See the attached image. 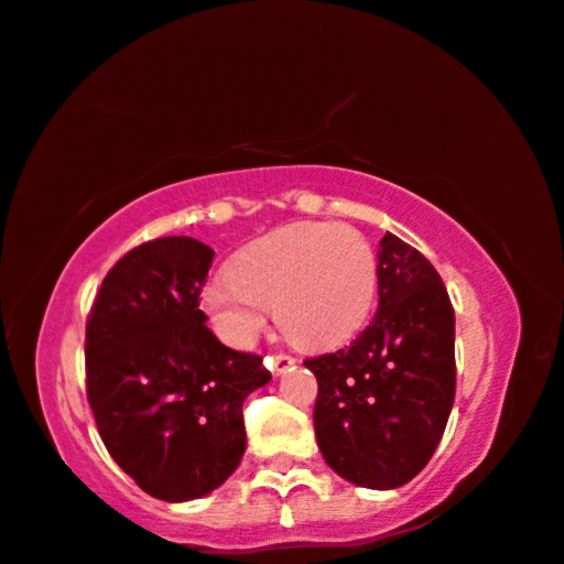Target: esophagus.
Wrapping results in <instances>:
<instances>
[{
	"label": "esophagus",
	"instance_id": "1",
	"mask_svg": "<svg viewBox=\"0 0 564 564\" xmlns=\"http://www.w3.org/2000/svg\"><path fill=\"white\" fill-rule=\"evenodd\" d=\"M267 364L274 373H284V371H290L292 366H295V358L288 356V354H274L272 358H267Z\"/></svg>",
	"mask_w": 564,
	"mask_h": 564
}]
</instances>
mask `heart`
<instances>
[{
  "instance_id": "1",
  "label": "heart",
  "mask_w": 564,
  "mask_h": 564,
  "mask_svg": "<svg viewBox=\"0 0 564 564\" xmlns=\"http://www.w3.org/2000/svg\"><path fill=\"white\" fill-rule=\"evenodd\" d=\"M377 282V254L361 231L325 221L292 224L251 241L231 274L206 290V307L234 346H249L276 305L290 338L325 348L366 323Z\"/></svg>"
}]
</instances>
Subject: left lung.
<instances>
[{"instance_id":"left-lung-1","label":"left lung","mask_w":564,"mask_h":564,"mask_svg":"<svg viewBox=\"0 0 564 564\" xmlns=\"http://www.w3.org/2000/svg\"><path fill=\"white\" fill-rule=\"evenodd\" d=\"M305 366L317 379L313 422L325 463L377 491L412 480L455 399V313L437 269L399 236H383L369 328Z\"/></svg>"}]
</instances>
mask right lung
Here are the masks:
<instances>
[{
  "label": "right lung",
  "mask_w": 564,
  "mask_h": 564,
  "mask_svg": "<svg viewBox=\"0 0 564 564\" xmlns=\"http://www.w3.org/2000/svg\"><path fill=\"white\" fill-rule=\"evenodd\" d=\"M214 249L162 236L104 276L86 321V394L106 451L154 499H200L247 451L243 399L272 373L224 346L200 290Z\"/></svg>",
  "instance_id": "1"
}]
</instances>
